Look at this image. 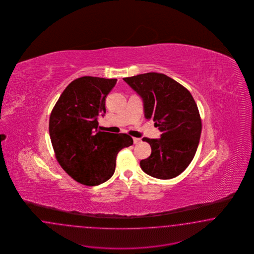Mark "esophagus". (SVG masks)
Listing matches in <instances>:
<instances>
[{"label": "esophagus", "instance_id": "1", "mask_svg": "<svg viewBox=\"0 0 254 254\" xmlns=\"http://www.w3.org/2000/svg\"><path fill=\"white\" fill-rule=\"evenodd\" d=\"M133 141H134V144H138L140 142V138H133Z\"/></svg>", "mask_w": 254, "mask_h": 254}]
</instances>
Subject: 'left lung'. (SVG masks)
I'll use <instances>...</instances> for the list:
<instances>
[{
  "label": "left lung",
  "instance_id": "left-lung-1",
  "mask_svg": "<svg viewBox=\"0 0 254 254\" xmlns=\"http://www.w3.org/2000/svg\"><path fill=\"white\" fill-rule=\"evenodd\" d=\"M143 100L144 116L153 119L161 138H143L152 148L141 169L152 177L169 180L184 172L197 150L202 124L198 108L184 85L163 73L147 72L124 78Z\"/></svg>",
  "mask_w": 254,
  "mask_h": 254
}]
</instances>
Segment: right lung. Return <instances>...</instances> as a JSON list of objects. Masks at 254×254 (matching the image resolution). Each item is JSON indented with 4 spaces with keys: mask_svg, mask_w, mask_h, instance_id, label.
<instances>
[{
    "mask_svg": "<svg viewBox=\"0 0 254 254\" xmlns=\"http://www.w3.org/2000/svg\"><path fill=\"white\" fill-rule=\"evenodd\" d=\"M117 79L83 76L62 92L49 118L55 155L68 175L82 185L105 183L116 170V155L133 144L127 134L99 130L98 117Z\"/></svg>",
    "mask_w": 254,
    "mask_h": 254,
    "instance_id": "1",
    "label": "right lung"
}]
</instances>
